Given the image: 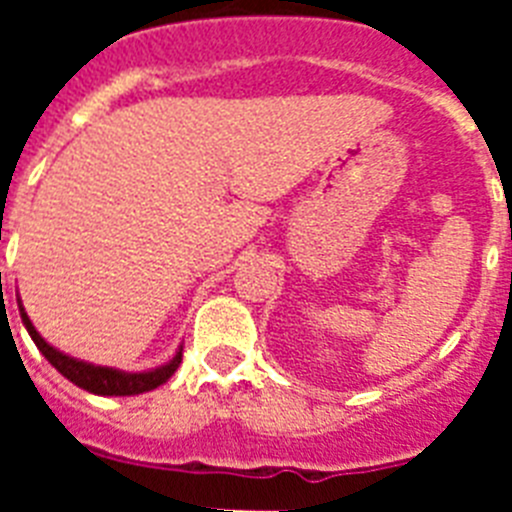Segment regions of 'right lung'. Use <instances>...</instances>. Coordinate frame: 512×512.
<instances>
[{
    "mask_svg": "<svg viewBox=\"0 0 512 512\" xmlns=\"http://www.w3.org/2000/svg\"><path fill=\"white\" fill-rule=\"evenodd\" d=\"M20 305V318L22 325L27 328L30 338L35 341V346L40 348V354L56 366L63 377L74 382L81 390L92 392V395H104V397H128V395H143V392L156 390L158 384H164L171 374L179 369L182 364V346L174 354V359L166 361V364L156 366V369H148V372H122V369H112V366H97L89 364V361L74 359V356L63 354L56 346L45 341L35 330L33 320L27 318L25 307H22V300H17Z\"/></svg>",
    "mask_w": 512,
    "mask_h": 512,
    "instance_id": "right-lung-1",
    "label": "right lung"
}]
</instances>
